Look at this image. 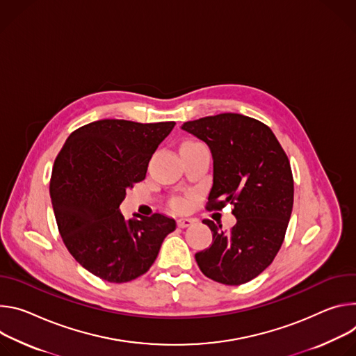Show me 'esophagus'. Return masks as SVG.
Wrapping results in <instances>:
<instances>
[{
  "mask_svg": "<svg viewBox=\"0 0 356 356\" xmlns=\"http://www.w3.org/2000/svg\"><path fill=\"white\" fill-rule=\"evenodd\" d=\"M193 223V220L192 219H189V218H179L178 220H177V225H178V227H188V226H191Z\"/></svg>",
  "mask_w": 356,
  "mask_h": 356,
  "instance_id": "34e87169",
  "label": "esophagus"
}]
</instances>
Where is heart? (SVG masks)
I'll return each mask as SVG.
<instances>
[{"label":"heart","instance_id":"heart-1","mask_svg":"<svg viewBox=\"0 0 356 356\" xmlns=\"http://www.w3.org/2000/svg\"><path fill=\"white\" fill-rule=\"evenodd\" d=\"M172 207H174L177 211H184V209H185V202L181 201V200H177V201H174Z\"/></svg>","mask_w":356,"mask_h":356}]
</instances>
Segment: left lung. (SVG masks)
<instances>
[{
    "label": "left lung",
    "instance_id": "left-lung-1",
    "mask_svg": "<svg viewBox=\"0 0 356 356\" xmlns=\"http://www.w3.org/2000/svg\"><path fill=\"white\" fill-rule=\"evenodd\" d=\"M182 130L205 141L212 152L207 209L232 204L238 219L230 230L204 219L213 239L195 260L213 282L245 284L271 264L284 242L294 201L289 156L270 127L243 114L202 117L184 123Z\"/></svg>",
    "mask_w": 356,
    "mask_h": 356
}]
</instances>
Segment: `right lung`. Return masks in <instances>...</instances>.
Wrapping results in <instances>:
<instances>
[{"mask_svg": "<svg viewBox=\"0 0 356 356\" xmlns=\"http://www.w3.org/2000/svg\"><path fill=\"white\" fill-rule=\"evenodd\" d=\"M174 126L106 118L74 130L56 156L49 192L62 241L76 261L102 280L140 277L175 230L168 216L126 220L118 211Z\"/></svg>", "mask_w": 356, "mask_h": 356, "instance_id": "obj_1", "label": "right lung"}]
</instances>
